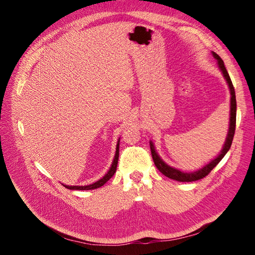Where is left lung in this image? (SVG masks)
<instances>
[{"label":"left lung","mask_w":255,"mask_h":255,"mask_svg":"<svg viewBox=\"0 0 255 255\" xmlns=\"http://www.w3.org/2000/svg\"><path fill=\"white\" fill-rule=\"evenodd\" d=\"M214 58L217 60L218 67L220 69V71L223 75V78L227 81V84L230 89V94H231V99H230V121H229V130L227 134V138L225 144H223L222 149L220 151V153L216 156L214 159H212L211 161L203 166L201 169H198L196 171H190V172H186V171H182L180 169H176L174 167L169 166L167 163L160 158V156L158 155V153L156 152L155 146H154V143L152 142V140H150V149H151V154H152V158L154 160V164H155L156 168L158 170L163 173L164 175H166L167 177L171 180H175L179 182H192V181H198L200 179H203L208 173H210L213 168H215L217 166V164L219 161L225 157L226 154L228 153V151L231 148V144H232L233 141V137H234V133H235V126H236V97H235V90L233 87L232 81L230 79V75L227 71V69L225 67V63L223 60L220 58V56L218 54H216L215 52H212Z\"/></svg>","instance_id":"8db88e82"}]
</instances>
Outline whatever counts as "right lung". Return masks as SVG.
<instances>
[{"label":"right lung","instance_id":"1","mask_svg":"<svg viewBox=\"0 0 255 255\" xmlns=\"http://www.w3.org/2000/svg\"><path fill=\"white\" fill-rule=\"evenodd\" d=\"M119 142H120V138L117 141V145H116V153H115V156H114V160L112 163V166L110 167L109 171H107V173L104 174L103 177H101L99 181L92 183V184H89V185H86V186H70V185H64V186L68 189H71V190H90V189H96V188H99L103 186V185L109 181L111 177L115 174L116 172V169H117V164H118V158H119Z\"/></svg>","mask_w":255,"mask_h":255}]
</instances>
